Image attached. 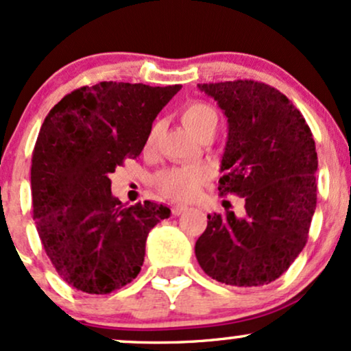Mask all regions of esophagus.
I'll return each instance as SVG.
<instances>
[{
    "instance_id": "34e87169",
    "label": "esophagus",
    "mask_w": 351,
    "mask_h": 351,
    "mask_svg": "<svg viewBox=\"0 0 351 351\" xmlns=\"http://www.w3.org/2000/svg\"><path fill=\"white\" fill-rule=\"evenodd\" d=\"M184 211H186V206H183V204H176V206H171V215L173 216L183 215Z\"/></svg>"
}]
</instances>
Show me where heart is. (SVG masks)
Instances as JSON below:
<instances>
[{"label": "heart", "mask_w": 351, "mask_h": 351, "mask_svg": "<svg viewBox=\"0 0 351 351\" xmlns=\"http://www.w3.org/2000/svg\"><path fill=\"white\" fill-rule=\"evenodd\" d=\"M181 122L184 128L193 136L201 140L206 135H215L219 117L216 108L211 104L203 100H191L181 110ZM160 127L153 125L148 132L145 150H152L158 138ZM209 171L199 167H184V168H170L156 176V186L160 193L173 201H191L199 195L201 189L208 184Z\"/></svg>", "instance_id": "b5f03b06"}]
</instances>
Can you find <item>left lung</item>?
Segmentation results:
<instances>
[{
  "label": "left lung",
  "instance_id": "left-lung-1",
  "mask_svg": "<svg viewBox=\"0 0 351 351\" xmlns=\"http://www.w3.org/2000/svg\"><path fill=\"white\" fill-rule=\"evenodd\" d=\"M198 87L228 117L217 189L244 198L245 216L208 215L196 259L221 284H271L307 244L317 206L315 140L299 108L267 84L237 79Z\"/></svg>",
  "mask_w": 351,
  "mask_h": 351
}]
</instances>
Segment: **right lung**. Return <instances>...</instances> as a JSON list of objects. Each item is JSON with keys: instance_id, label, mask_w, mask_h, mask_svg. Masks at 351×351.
Instances as JSON below:
<instances>
[{"instance_id": "add662e5", "label": "right lung", "mask_w": 351, "mask_h": 351, "mask_svg": "<svg viewBox=\"0 0 351 351\" xmlns=\"http://www.w3.org/2000/svg\"><path fill=\"white\" fill-rule=\"evenodd\" d=\"M180 88L99 82L64 95L44 119L31 165L33 219L60 279L80 292L130 284L148 232L170 216L152 201L125 208L110 176L142 153L153 120Z\"/></svg>"}]
</instances>
